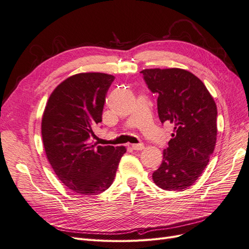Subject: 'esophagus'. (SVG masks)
Masks as SVG:
<instances>
[{"mask_svg": "<svg viewBox=\"0 0 249 249\" xmlns=\"http://www.w3.org/2000/svg\"><path fill=\"white\" fill-rule=\"evenodd\" d=\"M132 148L134 150H142L144 148L143 143H137V144H132Z\"/></svg>", "mask_w": 249, "mask_h": 249, "instance_id": "34e87169", "label": "esophagus"}]
</instances>
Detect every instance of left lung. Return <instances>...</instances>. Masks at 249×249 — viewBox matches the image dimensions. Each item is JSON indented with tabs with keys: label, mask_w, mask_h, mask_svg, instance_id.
<instances>
[{
	"label": "left lung",
	"mask_w": 249,
	"mask_h": 249,
	"mask_svg": "<svg viewBox=\"0 0 249 249\" xmlns=\"http://www.w3.org/2000/svg\"><path fill=\"white\" fill-rule=\"evenodd\" d=\"M147 89L157 93L161 123L174 124V133L163 151V161L153 173L165 190L190 187L202 174L217 140V106L202 81L189 71L144 69Z\"/></svg>",
	"instance_id": "8db88e82"
}]
</instances>
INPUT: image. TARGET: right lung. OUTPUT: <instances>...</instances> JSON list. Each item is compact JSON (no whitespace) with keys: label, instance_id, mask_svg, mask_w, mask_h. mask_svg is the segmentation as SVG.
Here are the masks:
<instances>
[{"label":"right lung","instance_id":"obj_1","mask_svg":"<svg viewBox=\"0 0 249 249\" xmlns=\"http://www.w3.org/2000/svg\"><path fill=\"white\" fill-rule=\"evenodd\" d=\"M113 75H73L53 91L41 120V136L47 158L65 186L82 196L109 188L124 146L99 145L93 129L102 114Z\"/></svg>","mask_w":249,"mask_h":249}]
</instances>
